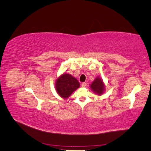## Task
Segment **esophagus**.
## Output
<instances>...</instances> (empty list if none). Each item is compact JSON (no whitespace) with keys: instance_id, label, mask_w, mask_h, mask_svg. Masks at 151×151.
Wrapping results in <instances>:
<instances>
[{"instance_id":"esophagus-1","label":"esophagus","mask_w":151,"mask_h":151,"mask_svg":"<svg viewBox=\"0 0 151 151\" xmlns=\"http://www.w3.org/2000/svg\"><path fill=\"white\" fill-rule=\"evenodd\" d=\"M86 85H87V84H86V83H83L81 84V86L83 87V88H85V87L86 86Z\"/></svg>"}]
</instances>
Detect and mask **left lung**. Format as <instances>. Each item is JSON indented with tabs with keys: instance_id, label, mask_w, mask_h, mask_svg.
Masks as SVG:
<instances>
[{
	"instance_id": "left-lung-1",
	"label": "left lung",
	"mask_w": 151,
	"mask_h": 151,
	"mask_svg": "<svg viewBox=\"0 0 151 151\" xmlns=\"http://www.w3.org/2000/svg\"><path fill=\"white\" fill-rule=\"evenodd\" d=\"M90 88L97 95H102L105 90V86L101 78L96 77L93 83H91Z\"/></svg>"
}]
</instances>
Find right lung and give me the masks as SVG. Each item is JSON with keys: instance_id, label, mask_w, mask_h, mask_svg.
Returning a JSON list of instances; mask_svg holds the SVG:
<instances>
[{"instance_id": "add662e5", "label": "right lung", "mask_w": 151, "mask_h": 151, "mask_svg": "<svg viewBox=\"0 0 151 151\" xmlns=\"http://www.w3.org/2000/svg\"><path fill=\"white\" fill-rule=\"evenodd\" d=\"M80 86L79 81L69 74H63L56 80L55 89L63 99H67Z\"/></svg>"}]
</instances>
